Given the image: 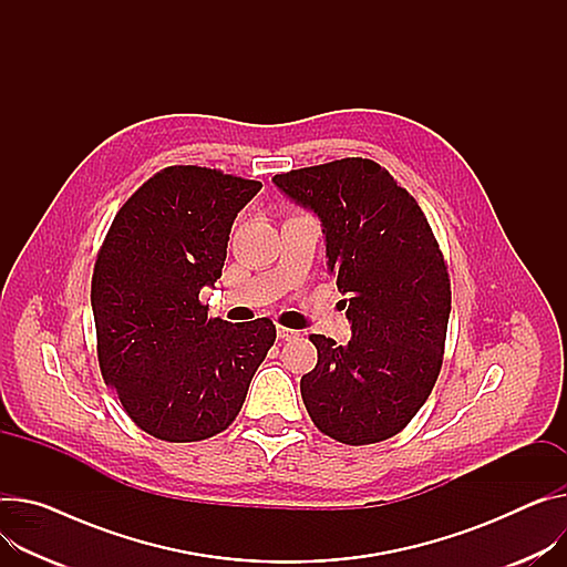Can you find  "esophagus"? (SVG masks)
Instances as JSON below:
<instances>
[{
  "label": "esophagus",
  "instance_id": "obj_1",
  "mask_svg": "<svg viewBox=\"0 0 567 567\" xmlns=\"http://www.w3.org/2000/svg\"><path fill=\"white\" fill-rule=\"evenodd\" d=\"M297 336H299V331H295V329L277 327V338H279V340H292V338H297Z\"/></svg>",
  "mask_w": 567,
  "mask_h": 567
}]
</instances>
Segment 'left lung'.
Listing matches in <instances>:
<instances>
[{"mask_svg": "<svg viewBox=\"0 0 567 567\" xmlns=\"http://www.w3.org/2000/svg\"><path fill=\"white\" fill-rule=\"evenodd\" d=\"M272 184L318 215L327 268L347 299V344L313 333L318 365L301 377L316 426L344 445L400 433L443 365L450 275L417 202L370 158L290 169Z\"/></svg>", "mask_w": 567, "mask_h": 567, "instance_id": "1", "label": "left lung"}]
</instances>
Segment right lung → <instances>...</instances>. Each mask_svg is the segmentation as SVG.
<instances>
[{
  "instance_id": "add662e5",
  "label": "right lung",
  "mask_w": 567,
  "mask_h": 567,
  "mask_svg": "<svg viewBox=\"0 0 567 567\" xmlns=\"http://www.w3.org/2000/svg\"><path fill=\"white\" fill-rule=\"evenodd\" d=\"M260 182L172 165L117 210L93 272L106 385L143 431L195 443L225 431L275 344L272 320L208 318L199 292L223 277L236 215Z\"/></svg>"
}]
</instances>
